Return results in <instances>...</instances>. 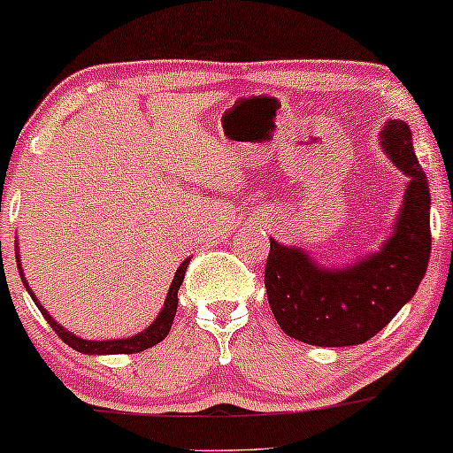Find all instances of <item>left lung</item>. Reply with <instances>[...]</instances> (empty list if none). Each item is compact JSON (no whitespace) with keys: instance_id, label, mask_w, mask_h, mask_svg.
Listing matches in <instances>:
<instances>
[{"instance_id":"left-lung-1","label":"left lung","mask_w":453,"mask_h":453,"mask_svg":"<svg viewBox=\"0 0 453 453\" xmlns=\"http://www.w3.org/2000/svg\"><path fill=\"white\" fill-rule=\"evenodd\" d=\"M380 146L409 178L389 238L346 266H322L301 247L271 238L265 286L277 325L311 346H355L385 329L415 296L430 260V188L409 124L389 120Z\"/></svg>"}]
</instances>
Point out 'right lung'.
<instances>
[{
    "mask_svg": "<svg viewBox=\"0 0 453 453\" xmlns=\"http://www.w3.org/2000/svg\"><path fill=\"white\" fill-rule=\"evenodd\" d=\"M17 266H19V275H21V281L23 286L27 288L29 296H32V301L36 303L38 310L42 311L44 320L51 325V329L58 333L59 337H62L64 344H68L71 348H74L77 352H83V355H133V352H142L146 350V348H152L154 344H158V342H163L167 337V333L172 329V322H173V316H176V310H178V290H180L182 286V280H185V273H187V266H188V257L185 262H182L180 266H178L176 275H173V281L170 286V290H167V296H165V305H163V310L158 311V316L154 318V322L150 326H146L143 331H139L137 335H131V337H122V340H83V337H77L74 333H71L68 329H64L62 325H58L56 320H53L51 314H49L47 310L41 305V301L36 299V295L32 292V288L27 286V281H25L23 277V268H21V257H19V250H17Z\"/></svg>",
    "mask_w": 453,
    "mask_h": 453,
    "instance_id": "obj_1",
    "label": "right lung"
}]
</instances>
